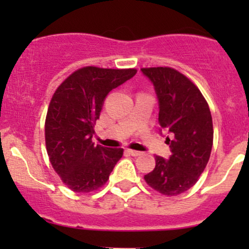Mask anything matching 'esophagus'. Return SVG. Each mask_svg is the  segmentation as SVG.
Returning <instances> with one entry per match:
<instances>
[{"label": "esophagus", "instance_id": "1", "mask_svg": "<svg viewBox=\"0 0 249 249\" xmlns=\"http://www.w3.org/2000/svg\"><path fill=\"white\" fill-rule=\"evenodd\" d=\"M127 152H129L132 157H139V155L142 154V153L139 152V150H134V149H127Z\"/></svg>", "mask_w": 249, "mask_h": 249}]
</instances>
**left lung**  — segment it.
Here are the masks:
<instances>
[{"label":"left lung","instance_id":"1","mask_svg":"<svg viewBox=\"0 0 249 249\" xmlns=\"http://www.w3.org/2000/svg\"><path fill=\"white\" fill-rule=\"evenodd\" d=\"M159 100V125L167 130L170 159L155 155V167L144 176L150 188L167 196L187 192L197 182L210 160L213 124L210 107L199 88L171 67H144Z\"/></svg>","mask_w":249,"mask_h":249}]
</instances>
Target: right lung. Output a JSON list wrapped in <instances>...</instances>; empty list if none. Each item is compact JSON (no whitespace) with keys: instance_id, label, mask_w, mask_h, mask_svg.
<instances>
[{"instance_id":"1","label":"right lung","mask_w":249,"mask_h":249,"mask_svg":"<svg viewBox=\"0 0 249 249\" xmlns=\"http://www.w3.org/2000/svg\"><path fill=\"white\" fill-rule=\"evenodd\" d=\"M136 72L82 67L55 90L44 125L47 153L53 169L73 192L90 193L106 184L123 157V148L94 144V125L108 92Z\"/></svg>"}]
</instances>
